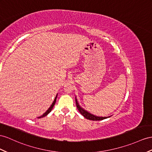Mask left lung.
Masks as SVG:
<instances>
[{
	"label": "left lung",
	"mask_w": 152,
	"mask_h": 152,
	"mask_svg": "<svg viewBox=\"0 0 152 152\" xmlns=\"http://www.w3.org/2000/svg\"><path fill=\"white\" fill-rule=\"evenodd\" d=\"M76 99V107L77 110H79V112L81 113V114L83 115L85 118L89 119V120H92V121H99V120H103L104 119H107L108 118H110V116H108V117H98V116H96L93 115L91 113H89L88 112H87V110H84L83 108H81L80 107V105L79 104L78 102H77V101L76 99V98H75Z\"/></svg>",
	"instance_id": "obj_1"
}]
</instances>
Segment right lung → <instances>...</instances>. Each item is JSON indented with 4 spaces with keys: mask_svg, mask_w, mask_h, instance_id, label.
<instances>
[{
    "mask_svg": "<svg viewBox=\"0 0 152 152\" xmlns=\"http://www.w3.org/2000/svg\"><path fill=\"white\" fill-rule=\"evenodd\" d=\"M57 96H58V94H56V97H55V98H54V102H53V103H52V104L51 105H50V107L48 108V110H47L45 113L43 114L42 115H41V116H40V117H38V118H44V117H45V116H46L47 115H48V114H49L50 112V111L52 110V109H53V107H54V104H55V103H56V98H57Z\"/></svg>",
    "mask_w": 152,
    "mask_h": 152,
    "instance_id": "obj_1",
    "label": "right lung"
}]
</instances>
